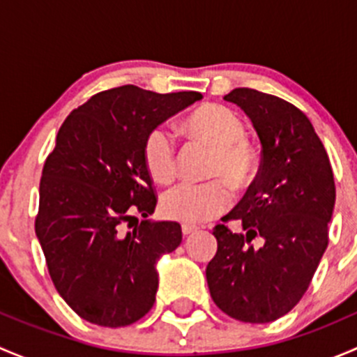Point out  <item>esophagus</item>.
<instances>
[{
	"mask_svg": "<svg viewBox=\"0 0 357 357\" xmlns=\"http://www.w3.org/2000/svg\"><path fill=\"white\" fill-rule=\"evenodd\" d=\"M181 231H183V235H192L193 231H197V226L183 225V226H181Z\"/></svg>",
	"mask_w": 357,
	"mask_h": 357,
	"instance_id": "34e87169",
	"label": "esophagus"
}]
</instances>
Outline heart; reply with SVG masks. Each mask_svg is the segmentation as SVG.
Returning a JSON list of instances; mask_svg holds the SVG:
<instances>
[{
	"label": "heart",
	"instance_id": "obj_1",
	"mask_svg": "<svg viewBox=\"0 0 357 357\" xmlns=\"http://www.w3.org/2000/svg\"><path fill=\"white\" fill-rule=\"evenodd\" d=\"M185 126L192 138L214 150L208 174L221 179L174 186L162 199V211L167 218L183 222H204L229 207L231 193L225 181L235 190L243 188L252 181L257 157L247 143L242 119L226 107H202L186 119ZM143 162L153 181L167 185L176 178V145L164 128H155L146 135L143 142Z\"/></svg>",
	"mask_w": 357,
	"mask_h": 357
}]
</instances>
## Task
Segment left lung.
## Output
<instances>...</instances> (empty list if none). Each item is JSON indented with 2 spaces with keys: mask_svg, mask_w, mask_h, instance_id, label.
<instances>
[{
  "mask_svg": "<svg viewBox=\"0 0 357 357\" xmlns=\"http://www.w3.org/2000/svg\"><path fill=\"white\" fill-rule=\"evenodd\" d=\"M250 117L262 145L245 197L218 225L205 276L212 301L245 323H269L297 305L328 247L332 164L307 115L278 96L236 88L225 96ZM258 243L255 244V242Z\"/></svg>",
  "mask_w": 357,
  "mask_h": 357,
  "instance_id": "1",
  "label": "left lung"
}]
</instances>
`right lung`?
I'll use <instances>...</instances> for the list:
<instances>
[{"instance_id":"add662e5","label":"right lung","mask_w":357,"mask_h":357,"mask_svg":"<svg viewBox=\"0 0 357 357\" xmlns=\"http://www.w3.org/2000/svg\"><path fill=\"white\" fill-rule=\"evenodd\" d=\"M199 100L197 91L119 86L72 110L56 135L39 183L36 235L56 291L93 325H132L155 302L157 261L183 235L174 221L138 225L136 215L149 218L157 205L143 142Z\"/></svg>"}]
</instances>
